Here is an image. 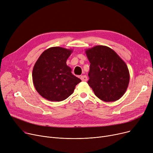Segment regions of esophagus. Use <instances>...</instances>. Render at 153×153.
Listing matches in <instances>:
<instances>
[{
	"mask_svg": "<svg viewBox=\"0 0 153 153\" xmlns=\"http://www.w3.org/2000/svg\"><path fill=\"white\" fill-rule=\"evenodd\" d=\"M81 79L82 80V81H87V77L85 75H84V76H81Z\"/></svg>",
	"mask_w": 153,
	"mask_h": 153,
	"instance_id": "esophagus-1",
	"label": "esophagus"
}]
</instances>
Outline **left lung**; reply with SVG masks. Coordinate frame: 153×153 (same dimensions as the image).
Instances as JSON below:
<instances>
[{
	"instance_id": "obj_1",
	"label": "left lung",
	"mask_w": 153,
	"mask_h": 153,
	"mask_svg": "<svg viewBox=\"0 0 153 153\" xmlns=\"http://www.w3.org/2000/svg\"><path fill=\"white\" fill-rule=\"evenodd\" d=\"M91 63L87 84L105 102H114L126 92L130 74L125 62L111 48L96 46L85 51Z\"/></svg>"
}]
</instances>
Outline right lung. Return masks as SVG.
Returning a JSON list of instances; mask_svg holds the SVG:
<instances>
[{"label": "right lung", "instance_id": "1", "mask_svg": "<svg viewBox=\"0 0 153 153\" xmlns=\"http://www.w3.org/2000/svg\"><path fill=\"white\" fill-rule=\"evenodd\" d=\"M72 50L52 47L45 50L36 62L32 77L37 92L50 101H62L73 93L81 80L72 74L66 61Z\"/></svg>", "mask_w": 153, "mask_h": 153}]
</instances>
